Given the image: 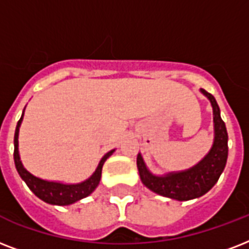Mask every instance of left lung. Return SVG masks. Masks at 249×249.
<instances>
[{"mask_svg":"<svg viewBox=\"0 0 249 249\" xmlns=\"http://www.w3.org/2000/svg\"><path fill=\"white\" fill-rule=\"evenodd\" d=\"M211 101L214 123V141L211 151L195 166L182 172H172L165 176H155L147 169L141 154L137 156V166L141 181L147 189L161 196L185 201L208 193L218 181L228 160V130L221 119L220 107L212 94L200 89Z\"/></svg>","mask_w":249,"mask_h":249,"instance_id":"1","label":"left lung"}]
</instances>
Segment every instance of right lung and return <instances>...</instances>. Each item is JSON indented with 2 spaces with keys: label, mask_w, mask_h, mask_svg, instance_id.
I'll return each mask as SVG.
<instances>
[{
  "label": "right lung",
  "mask_w": 249,
  "mask_h": 249,
  "mask_svg": "<svg viewBox=\"0 0 249 249\" xmlns=\"http://www.w3.org/2000/svg\"><path fill=\"white\" fill-rule=\"evenodd\" d=\"M23 115H24V111H23ZM23 115H21L20 120L18 121L17 129H15V136H14V161H15L18 173L21 177V179L27 183L29 190L37 197H40L41 200H44L45 203L53 205L73 204L76 201H79L80 199L86 197L88 195L93 193L94 190L97 189V186L99 185V181H101L102 166H103L106 160L112 155L115 150H111L109 152H107L102 158L101 161H99L95 172L86 181L81 182V183L66 185V183H60V182L41 179V178L35 177L33 174L29 173L28 170L23 166L20 161V156H19V151H18V136H19V128H20L21 120H23Z\"/></svg>",
  "instance_id": "obj_1"
}]
</instances>
